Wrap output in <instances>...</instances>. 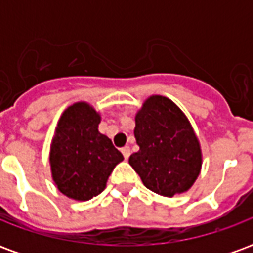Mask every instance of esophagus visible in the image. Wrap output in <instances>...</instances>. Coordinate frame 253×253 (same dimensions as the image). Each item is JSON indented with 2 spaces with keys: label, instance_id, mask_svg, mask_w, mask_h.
Returning <instances> with one entry per match:
<instances>
[{
  "label": "esophagus",
  "instance_id": "obj_1",
  "mask_svg": "<svg viewBox=\"0 0 253 253\" xmlns=\"http://www.w3.org/2000/svg\"><path fill=\"white\" fill-rule=\"evenodd\" d=\"M122 154H123V157L125 159H128L130 157V148L128 146H125V148H122Z\"/></svg>",
  "mask_w": 253,
  "mask_h": 253
}]
</instances>
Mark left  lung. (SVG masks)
I'll return each instance as SVG.
<instances>
[{
    "mask_svg": "<svg viewBox=\"0 0 253 253\" xmlns=\"http://www.w3.org/2000/svg\"><path fill=\"white\" fill-rule=\"evenodd\" d=\"M139 150L128 163L146 188L163 196L186 192L201 173L202 150L190 121L164 96L145 100L135 115Z\"/></svg>",
    "mask_w": 253,
    "mask_h": 253,
    "instance_id": "left-lung-1",
    "label": "left lung"
}]
</instances>
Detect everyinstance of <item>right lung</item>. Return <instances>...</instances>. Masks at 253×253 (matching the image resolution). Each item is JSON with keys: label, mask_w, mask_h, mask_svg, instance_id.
Returning a JSON list of instances; mask_svg holds the SVG:
<instances>
[{"label": "right lung", "mask_w": 253, "mask_h": 253, "mask_svg": "<svg viewBox=\"0 0 253 253\" xmlns=\"http://www.w3.org/2000/svg\"><path fill=\"white\" fill-rule=\"evenodd\" d=\"M101 121L88 103H74L63 111L50 148L52 180L74 201H89L105 188L123 156L99 131Z\"/></svg>", "instance_id": "add662e5"}]
</instances>
